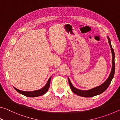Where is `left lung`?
Returning a JSON list of instances; mask_svg holds the SVG:
<instances>
[{
	"mask_svg": "<svg viewBox=\"0 0 120 120\" xmlns=\"http://www.w3.org/2000/svg\"><path fill=\"white\" fill-rule=\"evenodd\" d=\"M107 38H108L109 43V46H110L112 54V69H111L110 74H109L108 78L105 81L104 83H103L100 86H97L96 87H95V88H93L92 89H89V90H80V89H78L76 88V87H75L74 86H73L72 83L70 82L69 78L68 77L69 84L71 89V90L75 93V94L78 95V96L85 97H90L96 96V95L101 94V93L104 92L105 90H106V89L108 88V87L109 86V85L111 84V82L112 80V79L113 78L114 75V72H115V62H114L115 54H114V51L113 49L112 48V47L110 39H109V36H107Z\"/></svg>",
	"mask_w": 120,
	"mask_h": 120,
	"instance_id": "obj_1",
	"label": "left lung"
}]
</instances>
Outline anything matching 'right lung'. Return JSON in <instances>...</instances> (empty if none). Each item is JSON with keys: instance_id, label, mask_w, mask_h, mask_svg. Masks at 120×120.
Instances as JSON below:
<instances>
[{"instance_id": "1", "label": "right lung", "mask_w": 120, "mask_h": 120, "mask_svg": "<svg viewBox=\"0 0 120 120\" xmlns=\"http://www.w3.org/2000/svg\"><path fill=\"white\" fill-rule=\"evenodd\" d=\"M51 78V77H50L49 79V80H48V82H46V84L45 85V86H44L43 88L38 89V90L32 91V92H26V91H23V90H19V89L16 88L15 87H14V88L16 91H17V92L20 93V94H21L22 95H24V96H27V97H35L42 96V95L45 94V93L48 92V89L50 87Z\"/></svg>"}]
</instances>
